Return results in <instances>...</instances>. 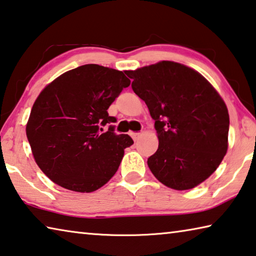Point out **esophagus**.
Returning a JSON list of instances; mask_svg holds the SVG:
<instances>
[{
  "instance_id": "esophagus-1",
  "label": "esophagus",
  "mask_w": 256,
  "mask_h": 256,
  "mask_svg": "<svg viewBox=\"0 0 256 256\" xmlns=\"http://www.w3.org/2000/svg\"><path fill=\"white\" fill-rule=\"evenodd\" d=\"M140 136H141V133H139V132H131V136L133 138V140H134V141L139 139Z\"/></svg>"
}]
</instances>
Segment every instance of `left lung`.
Returning a JSON list of instances; mask_svg holds the SVG:
<instances>
[{"label": "left lung", "mask_w": 256, "mask_h": 256, "mask_svg": "<svg viewBox=\"0 0 256 256\" xmlns=\"http://www.w3.org/2000/svg\"><path fill=\"white\" fill-rule=\"evenodd\" d=\"M132 90L155 120L158 149L150 171L168 188L188 190L218 168L228 149V109L200 72L173 62L128 72Z\"/></svg>", "instance_id": "left-lung-1"}]
</instances>
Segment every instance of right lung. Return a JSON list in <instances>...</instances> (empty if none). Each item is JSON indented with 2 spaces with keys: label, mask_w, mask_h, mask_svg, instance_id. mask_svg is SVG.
Returning a JSON list of instances; mask_svg holds the SVG:
<instances>
[{
  "label": "right lung",
  "mask_w": 256,
  "mask_h": 256,
  "mask_svg": "<svg viewBox=\"0 0 256 256\" xmlns=\"http://www.w3.org/2000/svg\"><path fill=\"white\" fill-rule=\"evenodd\" d=\"M131 84L123 72L90 64L60 75L40 93L26 126L36 164L62 188L92 192L118 170L128 134H116L107 109Z\"/></svg>",
  "instance_id": "1"
}]
</instances>
